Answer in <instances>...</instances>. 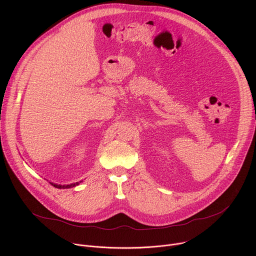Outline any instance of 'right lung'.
I'll use <instances>...</instances> for the list:
<instances>
[{"mask_svg":"<svg viewBox=\"0 0 256 256\" xmlns=\"http://www.w3.org/2000/svg\"><path fill=\"white\" fill-rule=\"evenodd\" d=\"M82 182V180L81 181H79V182H76V184H66V186H60V184H52V182H50V184L52 186H54V188H60V190H66V188H74V186H79L80 184Z\"/></svg>","mask_w":256,"mask_h":256,"instance_id":"right-lung-1","label":"right lung"}]
</instances>
